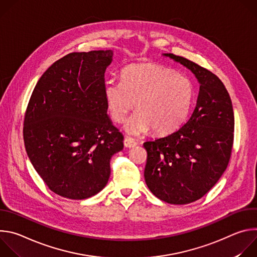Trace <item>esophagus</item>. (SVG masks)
<instances>
[{
	"label": "esophagus",
	"instance_id": "34e87169",
	"mask_svg": "<svg viewBox=\"0 0 257 257\" xmlns=\"http://www.w3.org/2000/svg\"><path fill=\"white\" fill-rule=\"evenodd\" d=\"M137 144V142L134 140V139H132V138H130V137H125V139H124V145H125V148H134V146Z\"/></svg>",
	"mask_w": 257,
	"mask_h": 257
}]
</instances>
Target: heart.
<instances>
[{
  "instance_id": "b5f03b06",
  "label": "heart",
  "mask_w": 257,
  "mask_h": 257,
  "mask_svg": "<svg viewBox=\"0 0 257 257\" xmlns=\"http://www.w3.org/2000/svg\"><path fill=\"white\" fill-rule=\"evenodd\" d=\"M194 84L185 75L159 64L131 65L121 72V80L108 79L103 94L109 114L123 123L131 109L137 111L126 125L132 134L153 129L169 134L186 120L194 98Z\"/></svg>"
}]
</instances>
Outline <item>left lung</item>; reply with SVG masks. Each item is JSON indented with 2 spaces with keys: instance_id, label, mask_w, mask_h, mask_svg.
I'll return each mask as SVG.
<instances>
[{
  "instance_id": "obj_1",
  "label": "left lung",
  "mask_w": 257,
  "mask_h": 257,
  "mask_svg": "<svg viewBox=\"0 0 257 257\" xmlns=\"http://www.w3.org/2000/svg\"><path fill=\"white\" fill-rule=\"evenodd\" d=\"M189 69L200 86L189 120L168 136L143 143L145 183L161 200L187 204L205 195L226 171L234 140L232 100L216 75L196 63L164 54Z\"/></svg>"
}]
</instances>
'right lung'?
<instances>
[{
	"instance_id": "obj_1",
	"label": "right lung",
	"mask_w": 257,
	"mask_h": 257,
	"mask_svg": "<svg viewBox=\"0 0 257 257\" xmlns=\"http://www.w3.org/2000/svg\"><path fill=\"white\" fill-rule=\"evenodd\" d=\"M112 61L111 50L68 54L44 73L30 96L25 150L47 186L62 197L97 194L111 175V158L124 148L103 94Z\"/></svg>"
}]
</instances>
